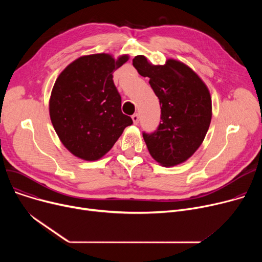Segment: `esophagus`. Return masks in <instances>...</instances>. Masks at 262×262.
<instances>
[{
	"mask_svg": "<svg viewBox=\"0 0 262 262\" xmlns=\"http://www.w3.org/2000/svg\"><path fill=\"white\" fill-rule=\"evenodd\" d=\"M132 119H133L134 124H138V123H139V115H138V114L133 115V116H132Z\"/></svg>",
	"mask_w": 262,
	"mask_h": 262,
	"instance_id": "obj_1",
	"label": "esophagus"
}]
</instances>
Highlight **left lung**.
<instances>
[{
  "label": "left lung",
  "mask_w": 262,
  "mask_h": 262,
  "mask_svg": "<svg viewBox=\"0 0 262 262\" xmlns=\"http://www.w3.org/2000/svg\"><path fill=\"white\" fill-rule=\"evenodd\" d=\"M133 64L140 75L149 78L161 108L157 129L142 133L149 154L164 167L186 161L200 147L210 125L208 88L181 61L169 59L164 66H154L139 55Z\"/></svg>",
  "instance_id": "1"
}]
</instances>
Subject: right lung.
Returning a JSON list of instances; mask_svg holds the SVG:
<instances>
[{
	"label": "right lung",
	"instance_id": "right-lung-1",
	"mask_svg": "<svg viewBox=\"0 0 262 262\" xmlns=\"http://www.w3.org/2000/svg\"><path fill=\"white\" fill-rule=\"evenodd\" d=\"M128 60L108 54L82 56L69 64L55 81L50 117L55 132L70 152L84 160L104 156L133 124L121 110V95L113 73Z\"/></svg>",
	"mask_w": 262,
	"mask_h": 262
}]
</instances>
